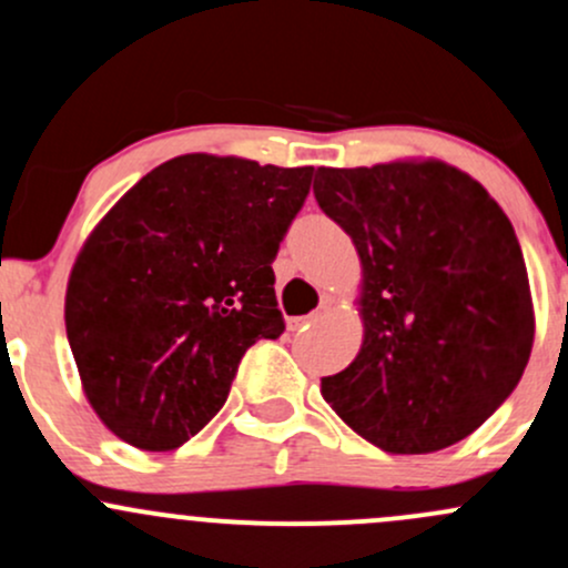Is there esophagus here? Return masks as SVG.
I'll use <instances>...</instances> for the list:
<instances>
[{
  "mask_svg": "<svg viewBox=\"0 0 568 568\" xmlns=\"http://www.w3.org/2000/svg\"><path fill=\"white\" fill-rule=\"evenodd\" d=\"M320 314H306V316H286V327L290 331H303V327L311 325V322L316 320Z\"/></svg>",
  "mask_w": 568,
  "mask_h": 568,
  "instance_id": "esophagus-1",
  "label": "esophagus"
}]
</instances>
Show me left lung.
<instances>
[{
    "label": "left lung",
    "instance_id": "8db88e82",
    "mask_svg": "<svg viewBox=\"0 0 568 568\" xmlns=\"http://www.w3.org/2000/svg\"><path fill=\"white\" fill-rule=\"evenodd\" d=\"M314 197L363 265V346L322 379L325 400L393 455L471 436L534 346L526 260L501 205L442 160L320 168Z\"/></svg>",
    "mask_w": 568,
    "mask_h": 568
}]
</instances>
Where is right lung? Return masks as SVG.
I'll use <instances>...</instances> for the list:
<instances>
[{
  "mask_svg": "<svg viewBox=\"0 0 568 568\" xmlns=\"http://www.w3.org/2000/svg\"><path fill=\"white\" fill-rule=\"evenodd\" d=\"M314 168L184 154L138 181L78 252L64 297L97 417L145 453L224 406L243 352L278 338L273 260Z\"/></svg>",
  "mask_w": 568,
  "mask_h": 568,
  "instance_id": "add662e5",
  "label": "right lung"
}]
</instances>
